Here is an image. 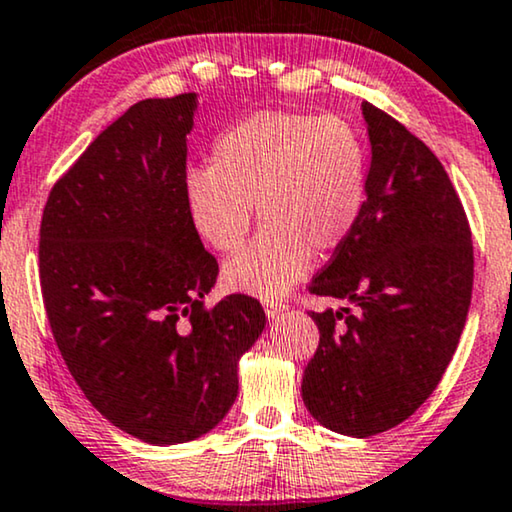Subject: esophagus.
<instances>
[{
    "label": "esophagus",
    "mask_w": 512,
    "mask_h": 512,
    "mask_svg": "<svg viewBox=\"0 0 512 512\" xmlns=\"http://www.w3.org/2000/svg\"><path fill=\"white\" fill-rule=\"evenodd\" d=\"M264 311H267L269 318H276L285 311V304L278 302V299H267V302H264Z\"/></svg>",
    "instance_id": "1"
}]
</instances>
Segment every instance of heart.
<instances>
[{
    "mask_svg": "<svg viewBox=\"0 0 512 512\" xmlns=\"http://www.w3.org/2000/svg\"><path fill=\"white\" fill-rule=\"evenodd\" d=\"M370 194V152L339 117L260 112L220 135L213 166L185 180L189 220L210 248L234 252L260 208L264 229L224 264L231 290L274 299L302 281L311 250L349 241Z\"/></svg>",
    "mask_w": 512,
    "mask_h": 512,
    "instance_id": "b5f03b06",
    "label": "heart"
}]
</instances>
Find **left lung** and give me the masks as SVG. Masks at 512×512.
<instances>
[{
  "mask_svg": "<svg viewBox=\"0 0 512 512\" xmlns=\"http://www.w3.org/2000/svg\"><path fill=\"white\" fill-rule=\"evenodd\" d=\"M370 194L349 241L309 283L344 302L311 311L320 342L302 398L330 431L370 438L412 417L440 384L473 295V241L459 194L431 149L363 102Z\"/></svg>",
  "mask_w": 512,
  "mask_h": 512,
  "instance_id": "1",
  "label": "left lung"
}]
</instances>
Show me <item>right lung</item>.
<instances>
[{
  "label": "right lung",
  "instance_id": "add662e5",
  "mask_svg": "<svg viewBox=\"0 0 512 512\" xmlns=\"http://www.w3.org/2000/svg\"><path fill=\"white\" fill-rule=\"evenodd\" d=\"M196 95L135 102L53 185L39 281L67 370L95 410L149 445L208 433L267 318L248 295L208 309L217 260L189 220Z\"/></svg>",
  "mask_w": 512,
  "mask_h": 512
}]
</instances>
